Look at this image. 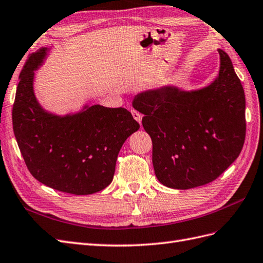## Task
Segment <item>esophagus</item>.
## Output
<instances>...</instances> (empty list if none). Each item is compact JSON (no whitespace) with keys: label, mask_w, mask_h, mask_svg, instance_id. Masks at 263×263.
Instances as JSON below:
<instances>
[{"label":"esophagus","mask_w":263,"mask_h":263,"mask_svg":"<svg viewBox=\"0 0 263 263\" xmlns=\"http://www.w3.org/2000/svg\"><path fill=\"white\" fill-rule=\"evenodd\" d=\"M131 113H132V116H133L134 120H136L137 122L141 123V121H142V116H141V113H140V112H138L137 110H134V109H132V110H131Z\"/></svg>","instance_id":"34e87169"}]
</instances>
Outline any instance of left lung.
I'll return each instance as SVG.
<instances>
[{"instance_id": "1", "label": "left lung", "mask_w": 263, "mask_h": 263, "mask_svg": "<svg viewBox=\"0 0 263 263\" xmlns=\"http://www.w3.org/2000/svg\"><path fill=\"white\" fill-rule=\"evenodd\" d=\"M211 84L184 91L166 85L137 94L132 105L143 114L152 139L158 180L186 190L212 182L239 157L246 139V97L223 50Z\"/></svg>"}]
</instances>
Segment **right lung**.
<instances>
[{
	"label": "right lung",
	"instance_id": "obj_1",
	"mask_svg": "<svg viewBox=\"0 0 263 263\" xmlns=\"http://www.w3.org/2000/svg\"><path fill=\"white\" fill-rule=\"evenodd\" d=\"M48 48L32 53L20 73L13 104V131L29 171L52 189L85 196L105 189L116 171L121 146L140 124L124 107L84 105L57 116L40 105L34 71Z\"/></svg>",
	"mask_w": 263,
	"mask_h": 263
}]
</instances>
